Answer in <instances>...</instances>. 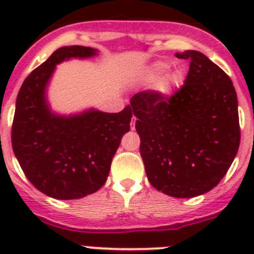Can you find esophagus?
Masks as SVG:
<instances>
[{
	"instance_id": "1",
	"label": "esophagus",
	"mask_w": 254,
	"mask_h": 254,
	"mask_svg": "<svg viewBox=\"0 0 254 254\" xmlns=\"http://www.w3.org/2000/svg\"><path fill=\"white\" fill-rule=\"evenodd\" d=\"M134 125H136V117H132V121H131V128H134Z\"/></svg>"
}]
</instances>
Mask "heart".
I'll return each mask as SVG.
<instances>
[{"label":"heart","mask_w":254,"mask_h":254,"mask_svg":"<svg viewBox=\"0 0 254 254\" xmlns=\"http://www.w3.org/2000/svg\"><path fill=\"white\" fill-rule=\"evenodd\" d=\"M168 68V64L161 61H156L152 64H147L143 67L138 73L137 78L141 84H155V91L163 96L170 95L173 91L176 90L179 86L181 82V75L177 71H169V72L164 73ZM162 74L163 76H161Z\"/></svg>","instance_id":"heart-1"}]
</instances>
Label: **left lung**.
I'll use <instances>...</instances> for the list:
<instances>
[{
  "label": "left lung",
  "instance_id": "left-lung-1",
  "mask_svg": "<svg viewBox=\"0 0 254 254\" xmlns=\"http://www.w3.org/2000/svg\"><path fill=\"white\" fill-rule=\"evenodd\" d=\"M185 85L170 98L142 91L131 99L140 154L149 182L168 196H201L219 185L239 142L238 98L233 82L203 53L186 51Z\"/></svg>",
  "mask_w": 254,
  "mask_h": 254
}]
</instances>
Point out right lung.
I'll return each instance as SVG.
<instances>
[{
	"mask_svg": "<svg viewBox=\"0 0 254 254\" xmlns=\"http://www.w3.org/2000/svg\"><path fill=\"white\" fill-rule=\"evenodd\" d=\"M95 56L98 49L90 47H61L25 78L17 94L13 154L31 185L52 198H82L102 188L123 134L129 131V107L120 113L89 108L61 114L49 104L48 86L57 64Z\"/></svg>",
	"mask_w": 254,
	"mask_h": 254,
	"instance_id": "right-lung-1",
	"label": "right lung"
}]
</instances>
